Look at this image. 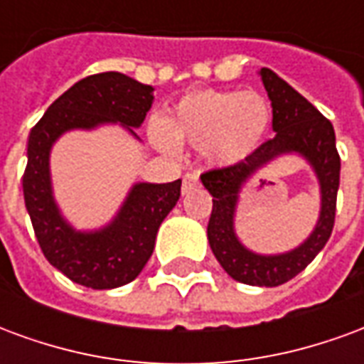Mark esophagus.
<instances>
[{"label": "esophagus", "mask_w": 364, "mask_h": 364, "mask_svg": "<svg viewBox=\"0 0 364 364\" xmlns=\"http://www.w3.org/2000/svg\"><path fill=\"white\" fill-rule=\"evenodd\" d=\"M198 185V175L197 173H187L183 177V185H181V193L187 195L189 191H193Z\"/></svg>", "instance_id": "1"}]
</instances>
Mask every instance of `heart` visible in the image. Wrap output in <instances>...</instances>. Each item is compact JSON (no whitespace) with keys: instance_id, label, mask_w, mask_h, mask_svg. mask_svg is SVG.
Instances as JSON below:
<instances>
[{"instance_id":"1","label":"heart","mask_w":364,"mask_h":364,"mask_svg":"<svg viewBox=\"0 0 364 364\" xmlns=\"http://www.w3.org/2000/svg\"><path fill=\"white\" fill-rule=\"evenodd\" d=\"M269 127L271 107L259 93L197 90L183 95L166 120H151L150 136L164 151L195 144L205 164L230 167L259 148Z\"/></svg>"}]
</instances>
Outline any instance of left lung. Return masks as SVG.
Here are the masks:
<instances>
[{
	"mask_svg": "<svg viewBox=\"0 0 364 364\" xmlns=\"http://www.w3.org/2000/svg\"><path fill=\"white\" fill-rule=\"evenodd\" d=\"M259 77L273 107L274 138L252 156L224 169L200 175L205 189L213 195V214L206 236L222 269L237 282L252 287H279L302 273L328 244L339 189V154L333 127L308 99L269 68ZM284 155H298L311 166L321 187V213L313 232L302 245L282 254H257L237 236L235 214L241 193L261 168Z\"/></svg>",
	"mask_w": 364,
	"mask_h": 364,
	"instance_id": "1",
	"label": "left lung"
}]
</instances>
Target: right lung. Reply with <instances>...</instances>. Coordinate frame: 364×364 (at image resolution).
Listing matches in <instances>:
<instances>
[{
  "label": "right lung",
  "mask_w": 364,
  "mask_h": 364,
  "mask_svg": "<svg viewBox=\"0 0 364 364\" xmlns=\"http://www.w3.org/2000/svg\"><path fill=\"white\" fill-rule=\"evenodd\" d=\"M151 103V85L119 72L90 75L62 93L28 136L23 195L36 240L52 267L87 289H117L142 273L161 222L179 200L181 179L134 183L111 220L80 230L54 197L52 148L66 132H91L109 124H119L140 140L136 128L142 127Z\"/></svg>",
  "instance_id": "right-lung-1"
}]
</instances>
